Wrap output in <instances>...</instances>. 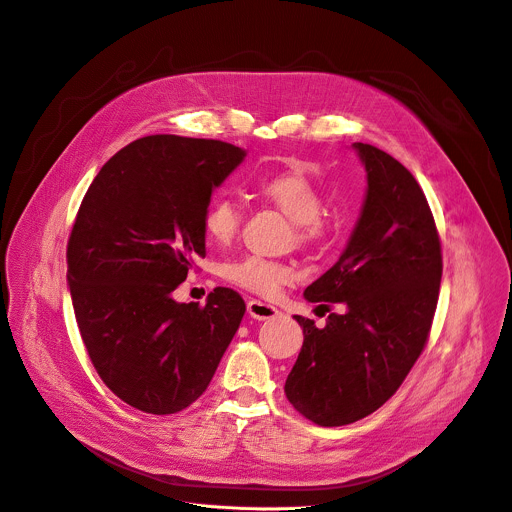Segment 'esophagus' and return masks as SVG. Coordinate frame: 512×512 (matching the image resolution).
Masks as SVG:
<instances>
[{
  "instance_id": "esophagus-1",
  "label": "esophagus",
  "mask_w": 512,
  "mask_h": 512,
  "mask_svg": "<svg viewBox=\"0 0 512 512\" xmlns=\"http://www.w3.org/2000/svg\"><path fill=\"white\" fill-rule=\"evenodd\" d=\"M247 313L257 319V321H267V319H276L280 315V311L276 309L274 304H267L261 300H249L247 302Z\"/></svg>"
}]
</instances>
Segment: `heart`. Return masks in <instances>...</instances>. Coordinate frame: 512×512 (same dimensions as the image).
<instances>
[{"mask_svg": "<svg viewBox=\"0 0 512 512\" xmlns=\"http://www.w3.org/2000/svg\"><path fill=\"white\" fill-rule=\"evenodd\" d=\"M253 189L261 201L278 208L294 222L298 243H319L329 232V220L319 214L323 206L321 191L302 170L288 168L282 173L259 177ZM238 224H241V210L228 195L214 197L203 212V230L216 245H228L238 232ZM224 278L259 296H274L292 280V267L282 261L249 255L230 263L224 269Z\"/></svg>", "mask_w": 512, "mask_h": 512, "instance_id": "1", "label": "heart"}]
</instances>
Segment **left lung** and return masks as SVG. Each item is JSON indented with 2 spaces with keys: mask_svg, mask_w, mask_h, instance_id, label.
Returning <instances> with one entry per match:
<instances>
[{
  "mask_svg": "<svg viewBox=\"0 0 512 512\" xmlns=\"http://www.w3.org/2000/svg\"><path fill=\"white\" fill-rule=\"evenodd\" d=\"M366 170L356 226L339 259L304 290L309 302H342L325 327L294 317L304 342L284 391L304 418L346 426L399 389L424 350L442 259L424 191L401 162L352 144Z\"/></svg>",
  "mask_w": 512,
  "mask_h": 512,
  "instance_id": "left-lung-1",
  "label": "left lung"
}]
</instances>
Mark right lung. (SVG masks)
I'll return each instance as SVG.
<instances>
[{
	"label": "right lung",
	"mask_w": 512,
	"mask_h": 512,
	"mask_svg": "<svg viewBox=\"0 0 512 512\" xmlns=\"http://www.w3.org/2000/svg\"><path fill=\"white\" fill-rule=\"evenodd\" d=\"M247 152L218 140L148 135L94 177L67 243V288L105 385L146 414L189 407L208 389L243 321L245 300L216 288L177 302L206 257L203 212Z\"/></svg>",
	"instance_id": "right-lung-1"
}]
</instances>
